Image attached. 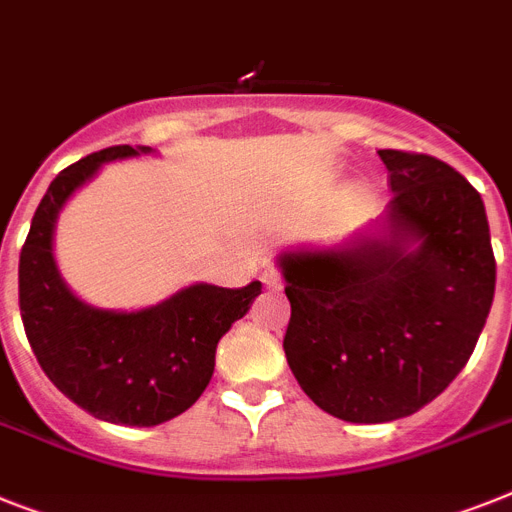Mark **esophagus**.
<instances>
[{"mask_svg":"<svg viewBox=\"0 0 512 512\" xmlns=\"http://www.w3.org/2000/svg\"><path fill=\"white\" fill-rule=\"evenodd\" d=\"M260 281H263L268 289H281V276H278L276 268H265L263 276H260Z\"/></svg>","mask_w":512,"mask_h":512,"instance_id":"1","label":"esophagus"}]
</instances>
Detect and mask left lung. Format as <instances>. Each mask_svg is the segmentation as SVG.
<instances>
[{
    "instance_id": "1",
    "label": "left lung",
    "mask_w": 512,
    "mask_h": 512,
    "mask_svg": "<svg viewBox=\"0 0 512 512\" xmlns=\"http://www.w3.org/2000/svg\"><path fill=\"white\" fill-rule=\"evenodd\" d=\"M380 158L393 200L377 221L278 255L291 372L351 424L395 422L435 401L474 354L495 299L482 195L424 153Z\"/></svg>"
}]
</instances>
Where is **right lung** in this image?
I'll return each mask as SVG.
<instances>
[{"label":"right lung","mask_w":512,"mask_h":512,"mask_svg":"<svg viewBox=\"0 0 512 512\" xmlns=\"http://www.w3.org/2000/svg\"><path fill=\"white\" fill-rule=\"evenodd\" d=\"M153 153L145 145L98 150L49 184L20 252V312L38 364L72 403L96 419L127 427L169 422L208 388L216 349L263 291L192 283L143 309L83 302L59 273L54 229L62 208L103 163Z\"/></svg>","instance_id":"1"}]
</instances>
